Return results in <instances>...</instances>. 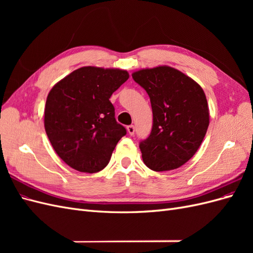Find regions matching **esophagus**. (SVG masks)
<instances>
[{"instance_id":"1","label":"esophagus","mask_w":253,"mask_h":253,"mask_svg":"<svg viewBox=\"0 0 253 253\" xmlns=\"http://www.w3.org/2000/svg\"><path fill=\"white\" fill-rule=\"evenodd\" d=\"M126 129H127V133L129 134V135H134V133H135V126H133V125H131V126H127V127H126Z\"/></svg>"}]
</instances>
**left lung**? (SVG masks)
<instances>
[{"instance_id":"left-lung-1","label":"left lung","mask_w":253,"mask_h":253,"mask_svg":"<svg viewBox=\"0 0 253 253\" xmlns=\"http://www.w3.org/2000/svg\"><path fill=\"white\" fill-rule=\"evenodd\" d=\"M147 91L153 126L139 148L144 165L156 172L170 171L193 157L209 126V108L200 84L176 68L162 65L134 72Z\"/></svg>"}]
</instances>
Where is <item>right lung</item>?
I'll return each mask as SVG.
<instances>
[{"mask_svg": "<svg viewBox=\"0 0 253 253\" xmlns=\"http://www.w3.org/2000/svg\"><path fill=\"white\" fill-rule=\"evenodd\" d=\"M118 68L84 66L67 75L48 93L44 126L58 156L73 169L96 173L108 166L122 136L110 98L128 79Z\"/></svg>", "mask_w": 253, "mask_h": 253, "instance_id": "1", "label": "right lung"}]
</instances>
